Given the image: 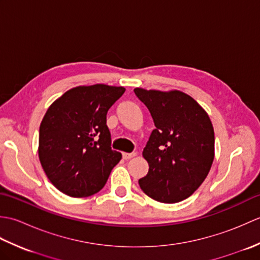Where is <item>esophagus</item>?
<instances>
[{
    "instance_id": "34e87169",
    "label": "esophagus",
    "mask_w": 260,
    "mask_h": 260,
    "mask_svg": "<svg viewBox=\"0 0 260 260\" xmlns=\"http://www.w3.org/2000/svg\"><path fill=\"white\" fill-rule=\"evenodd\" d=\"M136 155L135 152H132V153H123V158L124 159H129L132 157H134Z\"/></svg>"
}]
</instances>
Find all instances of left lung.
<instances>
[{
  "instance_id": "left-lung-1",
  "label": "left lung",
  "mask_w": 260,
  "mask_h": 260,
  "mask_svg": "<svg viewBox=\"0 0 260 260\" xmlns=\"http://www.w3.org/2000/svg\"><path fill=\"white\" fill-rule=\"evenodd\" d=\"M155 125L143 151L148 163L139 180L146 196L162 203L189 198L207 178L214 157V132L208 114L184 92L135 88Z\"/></svg>"
}]
</instances>
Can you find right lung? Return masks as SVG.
Wrapping results in <instances>:
<instances>
[{
    "label": "right lung",
    "mask_w": 260,
    "mask_h": 260,
    "mask_svg": "<svg viewBox=\"0 0 260 260\" xmlns=\"http://www.w3.org/2000/svg\"><path fill=\"white\" fill-rule=\"evenodd\" d=\"M124 92V87L80 86L48 108L39 131V158L48 179L64 194H95L120 161L121 154L110 146L106 115Z\"/></svg>",
    "instance_id": "1"
}]
</instances>
